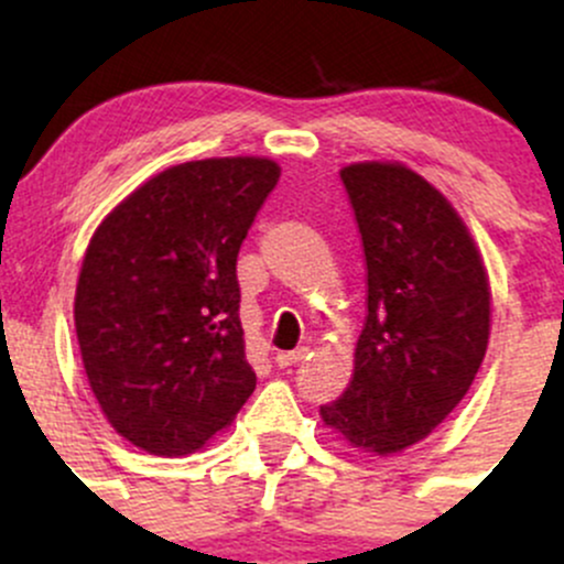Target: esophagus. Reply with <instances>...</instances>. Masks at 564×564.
<instances>
[{"instance_id":"esophagus-1","label":"esophagus","mask_w":564,"mask_h":564,"mask_svg":"<svg viewBox=\"0 0 564 564\" xmlns=\"http://www.w3.org/2000/svg\"><path fill=\"white\" fill-rule=\"evenodd\" d=\"M304 355H307V349H294V352H278L275 355V364L281 366V368H289V366H296V364H302L304 360Z\"/></svg>"}]
</instances>
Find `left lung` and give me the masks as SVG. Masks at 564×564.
Returning <instances> with one entry per match:
<instances>
[{
    "instance_id": "8db88e82",
    "label": "left lung",
    "mask_w": 564,
    "mask_h": 564,
    "mask_svg": "<svg viewBox=\"0 0 564 564\" xmlns=\"http://www.w3.org/2000/svg\"><path fill=\"white\" fill-rule=\"evenodd\" d=\"M341 174L368 270L352 381L321 419L352 448L398 453L443 424L477 377L490 336L480 251L451 200L398 161Z\"/></svg>"
}]
</instances>
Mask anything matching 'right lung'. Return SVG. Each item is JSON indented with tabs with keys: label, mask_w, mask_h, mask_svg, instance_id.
<instances>
[{
	"label": "right lung",
	"mask_w": 564,
	"mask_h": 564,
	"mask_svg": "<svg viewBox=\"0 0 564 564\" xmlns=\"http://www.w3.org/2000/svg\"><path fill=\"white\" fill-rule=\"evenodd\" d=\"M278 177L257 156L170 166L87 246L74 300L84 371L113 430L153 456L204 448L254 392L236 260Z\"/></svg>",
	"instance_id": "add662e5"
}]
</instances>
